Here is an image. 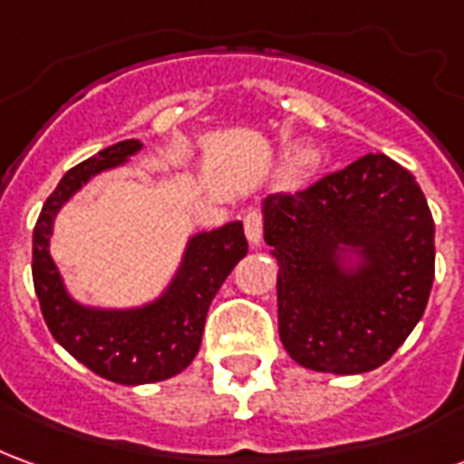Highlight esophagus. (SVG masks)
Returning a JSON list of instances; mask_svg holds the SVG:
<instances>
[{"mask_svg":"<svg viewBox=\"0 0 464 464\" xmlns=\"http://www.w3.org/2000/svg\"><path fill=\"white\" fill-rule=\"evenodd\" d=\"M243 231H246V238L253 246H258L263 238V216L258 211H248L246 218H243Z\"/></svg>","mask_w":464,"mask_h":464,"instance_id":"1","label":"esophagus"}]
</instances>
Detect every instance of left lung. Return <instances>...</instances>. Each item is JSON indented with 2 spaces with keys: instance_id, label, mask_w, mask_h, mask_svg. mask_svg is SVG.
Masks as SVG:
<instances>
[{
  "instance_id": "left-lung-1",
  "label": "left lung",
  "mask_w": 464,
  "mask_h": 464,
  "mask_svg": "<svg viewBox=\"0 0 464 464\" xmlns=\"http://www.w3.org/2000/svg\"><path fill=\"white\" fill-rule=\"evenodd\" d=\"M263 238L278 261L281 343L303 368H380L425 313L435 223L415 176L385 153L268 196Z\"/></svg>"
}]
</instances>
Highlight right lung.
<instances>
[{
	"instance_id": "right-lung-1",
	"label": "right lung",
	"mask_w": 464,
	"mask_h": 464,
	"mask_svg": "<svg viewBox=\"0 0 464 464\" xmlns=\"http://www.w3.org/2000/svg\"><path fill=\"white\" fill-rule=\"evenodd\" d=\"M141 146L139 139L119 141L66 171L39 213L32 241L34 291L54 341L92 372L119 385L159 382L191 365L213 295L248 253L243 223L231 221L188 238L179 271L156 301L139 308H94L74 301L49 253L56 213L96 173L121 166Z\"/></svg>"
}]
</instances>
